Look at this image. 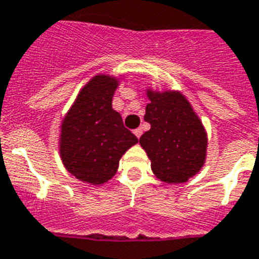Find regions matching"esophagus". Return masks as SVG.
Returning <instances> with one entry per match:
<instances>
[{
  "label": "esophagus",
  "mask_w": 259,
  "mask_h": 259,
  "mask_svg": "<svg viewBox=\"0 0 259 259\" xmlns=\"http://www.w3.org/2000/svg\"><path fill=\"white\" fill-rule=\"evenodd\" d=\"M142 128H137V130H134V134H135V137L137 138H141V135H142Z\"/></svg>",
  "instance_id": "34e87169"
}]
</instances>
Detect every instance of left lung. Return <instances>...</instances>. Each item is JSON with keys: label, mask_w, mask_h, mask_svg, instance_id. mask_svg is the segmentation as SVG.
Masks as SVG:
<instances>
[{"label": "left lung", "mask_w": 259, "mask_h": 259, "mask_svg": "<svg viewBox=\"0 0 259 259\" xmlns=\"http://www.w3.org/2000/svg\"><path fill=\"white\" fill-rule=\"evenodd\" d=\"M145 121L150 124L139 139L155 178L168 184L188 182L205 165L207 132L199 116L179 90L147 87Z\"/></svg>", "instance_id": "1"}]
</instances>
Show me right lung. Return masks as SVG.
I'll return each instance as SVG.
<instances>
[{"instance_id":"obj_1","label":"right lung","mask_w":259,"mask_h":259,"mask_svg":"<svg viewBox=\"0 0 259 259\" xmlns=\"http://www.w3.org/2000/svg\"><path fill=\"white\" fill-rule=\"evenodd\" d=\"M122 75L98 73L79 91L60 125L58 151L68 172L80 182L101 186L113 178L118 162L138 138L112 108Z\"/></svg>"}]
</instances>
